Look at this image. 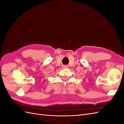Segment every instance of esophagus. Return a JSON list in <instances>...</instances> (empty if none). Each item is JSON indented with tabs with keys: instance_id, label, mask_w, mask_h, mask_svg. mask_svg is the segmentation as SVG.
<instances>
[{
	"instance_id": "esophagus-1",
	"label": "esophagus",
	"mask_w": 124,
	"mask_h": 124,
	"mask_svg": "<svg viewBox=\"0 0 124 124\" xmlns=\"http://www.w3.org/2000/svg\"><path fill=\"white\" fill-rule=\"evenodd\" d=\"M67 68V66H63V68Z\"/></svg>"
}]
</instances>
